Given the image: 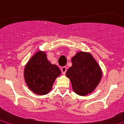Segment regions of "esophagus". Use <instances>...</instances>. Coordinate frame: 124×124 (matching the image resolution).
Here are the masks:
<instances>
[{
  "instance_id": "34e87169",
  "label": "esophagus",
  "mask_w": 124,
  "mask_h": 124,
  "mask_svg": "<svg viewBox=\"0 0 124 124\" xmlns=\"http://www.w3.org/2000/svg\"><path fill=\"white\" fill-rule=\"evenodd\" d=\"M67 70V68L66 66H63L61 68V71H62V73L63 74H66V71Z\"/></svg>"
}]
</instances>
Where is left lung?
<instances>
[{
    "mask_svg": "<svg viewBox=\"0 0 124 124\" xmlns=\"http://www.w3.org/2000/svg\"><path fill=\"white\" fill-rule=\"evenodd\" d=\"M71 66L66 73L72 89L81 96L90 94L100 83L102 71L91 54L80 51L71 58Z\"/></svg>",
    "mask_w": 124,
    "mask_h": 124,
    "instance_id": "left-lung-1",
    "label": "left lung"
}]
</instances>
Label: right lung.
<instances>
[{"label": "right lung", "mask_w": 124, "mask_h": 124, "mask_svg": "<svg viewBox=\"0 0 124 124\" xmlns=\"http://www.w3.org/2000/svg\"><path fill=\"white\" fill-rule=\"evenodd\" d=\"M61 74L59 68L52 64L45 52L35 53L25 66L23 76L30 90L39 95L48 94L53 88L55 79Z\"/></svg>", "instance_id": "add662e5"}]
</instances>
